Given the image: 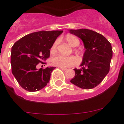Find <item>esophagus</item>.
I'll use <instances>...</instances> for the list:
<instances>
[{"label": "esophagus", "mask_w": 124, "mask_h": 124, "mask_svg": "<svg viewBox=\"0 0 124 124\" xmlns=\"http://www.w3.org/2000/svg\"><path fill=\"white\" fill-rule=\"evenodd\" d=\"M59 68H60L61 70H63V71H65V70H67V68H64V67H59Z\"/></svg>", "instance_id": "1"}]
</instances>
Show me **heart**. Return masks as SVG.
Segmentation results:
<instances>
[{"label": "heart", "mask_w": 124, "mask_h": 124, "mask_svg": "<svg viewBox=\"0 0 124 124\" xmlns=\"http://www.w3.org/2000/svg\"><path fill=\"white\" fill-rule=\"evenodd\" d=\"M66 42L72 47H76L79 45V40L77 37L72 35H68L65 38ZM58 41L53 43L51 48V52L54 53L56 51ZM52 63L54 66L59 67H69L75 65L78 63V60L74 56H66L63 55H58L52 59Z\"/></svg>", "instance_id": "obj_1"}]
</instances>
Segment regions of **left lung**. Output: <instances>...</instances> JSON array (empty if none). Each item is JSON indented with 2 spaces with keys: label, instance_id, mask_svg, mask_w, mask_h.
<instances>
[{
  "label": "left lung",
  "instance_id": "obj_1",
  "mask_svg": "<svg viewBox=\"0 0 124 124\" xmlns=\"http://www.w3.org/2000/svg\"><path fill=\"white\" fill-rule=\"evenodd\" d=\"M70 32L83 40L86 49L81 68L74 69L75 76L70 82L84 89L94 88L109 72L112 57L111 44L101 34L91 30H70Z\"/></svg>",
  "mask_w": 124,
  "mask_h": 124
}]
</instances>
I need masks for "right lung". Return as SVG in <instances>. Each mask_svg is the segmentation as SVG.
<instances>
[{"mask_svg": "<svg viewBox=\"0 0 124 124\" xmlns=\"http://www.w3.org/2000/svg\"><path fill=\"white\" fill-rule=\"evenodd\" d=\"M63 32V30L37 31L25 35L14 43L11 51L12 72L24 89L38 91L49 83L55 67L38 70L37 64H43L50 57V49Z\"/></svg>", "mask_w": 124, "mask_h": 124, "instance_id": "1", "label": "right lung"}]
</instances>
